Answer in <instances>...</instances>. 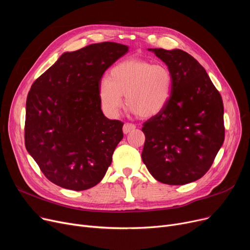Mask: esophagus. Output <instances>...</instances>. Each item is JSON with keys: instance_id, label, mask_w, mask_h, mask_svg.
Masks as SVG:
<instances>
[{"instance_id": "obj_1", "label": "esophagus", "mask_w": 250, "mask_h": 250, "mask_svg": "<svg viewBox=\"0 0 250 250\" xmlns=\"http://www.w3.org/2000/svg\"><path fill=\"white\" fill-rule=\"evenodd\" d=\"M136 128V125H133V124H125L124 125V127H123V132L124 134H128L129 132H132V130H134Z\"/></svg>"}]
</instances>
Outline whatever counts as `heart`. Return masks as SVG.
<instances>
[{"label":"heart","instance_id":"obj_1","mask_svg":"<svg viewBox=\"0 0 250 250\" xmlns=\"http://www.w3.org/2000/svg\"><path fill=\"white\" fill-rule=\"evenodd\" d=\"M173 76L163 63L128 58L117 62L98 87L101 107L114 117L124 105L140 118H151L164 110L172 94Z\"/></svg>","mask_w":250,"mask_h":250}]
</instances>
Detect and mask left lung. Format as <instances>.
Masks as SVG:
<instances>
[{"label":"left lung","instance_id":"left-lung-1","mask_svg":"<svg viewBox=\"0 0 250 250\" xmlns=\"http://www.w3.org/2000/svg\"><path fill=\"white\" fill-rule=\"evenodd\" d=\"M148 50L171 71L173 86L164 110L143 125L142 160L156 180L187 185L207 173L224 142L222 97L203 65L188 52Z\"/></svg>","mask_w":250,"mask_h":250}]
</instances>
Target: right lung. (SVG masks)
I'll list each match as a JSON object with an SVG mask.
<instances>
[{
  "instance_id": "add662e5",
  "label": "right lung",
  "mask_w": 250,
  "mask_h": 250,
  "mask_svg": "<svg viewBox=\"0 0 250 250\" xmlns=\"http://www.w3.org/2000/svg\"><path fill=\"white\" fill-rule=\"evenodd\" d=\"M127 51V45L102 42L63 52L32 84L25 147L55 185L85 190L106 173L124 124L103 114L98 87L104 72Z\"/></svg>"
}]
</instances>
